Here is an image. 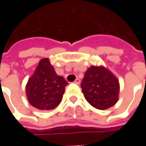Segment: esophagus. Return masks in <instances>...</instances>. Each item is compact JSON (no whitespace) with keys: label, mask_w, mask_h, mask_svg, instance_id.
<instances>
[{"label":"esophagus","mask_w":146,"mask_h":146,"mask_svg":"<svg viewBox=\"0 0 146 146\" xmlns=\"http://www.w3.org/2000/svg\"><path fill=\"white\" fill-rule=\"evenodd\" d=\"M80 82V80L79 78H76V79L75 80V81H74V83H75V84H79Z\"/></svg>","instance_id":"esophagus-1"}]
</instances>
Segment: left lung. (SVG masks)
Listing matches in <instances>:
<instances>
[{
	"instance_id": "8db88e82",
	"label": "left lung",
	"mask_w": 146,
	"mask_h": 146,
	"mask_svg": "<svg viewBox=\"0 0 146 146\" xmlns=\"http://www.w3.org/2000/svg\"><path fill=\"white\" fill-rule=\"evenodd\" d=\"M81 88L86 100L98 110L111 107L118 100L119 81L102 66H92L86 71Z\"/></svg>"
}]
</instances>
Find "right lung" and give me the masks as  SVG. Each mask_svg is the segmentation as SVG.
I'll return each instance as SVG.
<instances>
[{"mask_svg":"<svg viewBox=\"0 0 146 146\" xmlns=\"http://www.w3.org/2000/svg\"><path fill=\"white\" fill-rule=\"evenodd\" d=\"M68 84L63 76L56 74L48 58L40 61L27 84L30 103L38 110H53L59 104Z\"/></svg>","mask_w":146,"mask_h":146,"instance_id":"right-lung-1","label":"right lung"}]
</instances>
